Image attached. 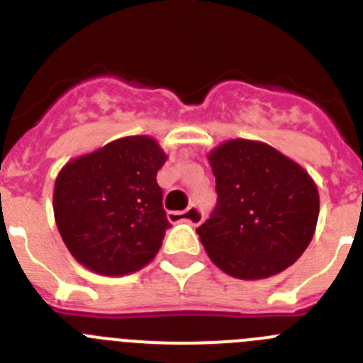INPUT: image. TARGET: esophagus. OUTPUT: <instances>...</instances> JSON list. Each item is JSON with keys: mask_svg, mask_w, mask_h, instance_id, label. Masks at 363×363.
<instances>
[{"mask_svg": "<svg viewBox=\"0 0 363 363\" xmlns=\"http://www.w3.org/2000/svg\"><path fill=\"white\" fill-rule=\"evenodd\" d=\"M167 218L171 221H187L191 225H200L201 220H203V213L198 209L196 205H191L185 211H179V213L171 211V213L167 214Z\"/></svg>", "mask_w": 363, "mask_h": 363, "instance_id": "34e87169", "label": "esophagus"}]
</instances>
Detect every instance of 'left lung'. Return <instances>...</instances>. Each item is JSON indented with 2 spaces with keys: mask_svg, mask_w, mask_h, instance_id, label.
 Listing matches in <instances>:
<instances>
[{
  "mask_svg": "<svg viewBox=\"0 0 363 363\" xmlns=\"http://www.w3.org/2000/svg\"><path fill=\"white\" fill-rule=\"evenodd\" d=\"M218 201L196 229L213 264L240 280H262L293 265L313 240L318 189L296 162L251 140L209 152Z\"/></svg>",
  "mask_w": 363,
  "mask_h": 363,
  "instance_id": "1",
  "label": "left lung"
}]
</instances>
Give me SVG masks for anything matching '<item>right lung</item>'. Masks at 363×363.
<instances>
[{"mask_svg": "<svg viewBox=\"0 0 363 363\" xmlns=\"http://www.w3.org/2000/svg\"><path fill=\"white\" fill-rule=\"evenodd\" d=\"M167 154L149 136H127L63 167L54 218L70 255L86 269L121 277L158 255L171 227L156 174Z\"/></svg>", "mask_w": 363, "mask_h": 363, "instance_id": "right-lung-1", "label": "right lung"}]
</instances>
